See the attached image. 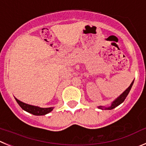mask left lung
Here are the masks:
<instances>
[{
	"instance_id": "obj_1",
	"label": "left lung",
	"mask_w": 146,
	"mask_h": 146,
	"mask_svg": "<svg viewBox=\"0 0 146 146\" xmlns=\"http://www.w3.org/2000/svg\"><path fill=\"white\" fill-rule=\"evenodd\" d=\"M133 83H134V80H133V82L131 83V84L130 85V86L127 88V89L125 90L123 93H122V94L119 95V96H118V97L116 99H114V100L112 102H111V105L109 106V107H104V106H99V107H98V108L100 109V110H112V109L117 107V106H119L120 104H122V102L125 101V99H126L127 96L128 95L129 92H130V89H131L132 86H133Z\"/></svg>"
}]
</instances>
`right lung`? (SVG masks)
Wrapping results in <instances>:
<instances>
[{"label": "right lung", "mask_w": 146, "mask_h": 146, "mask_svg": "<svg viewBox=\"0 0 146 146\" xmlns=\"http://www.w3.org/2000/svg\"><path fill=\"white\" fill-rule=\"evenodd\" d=\"M16 102H17L19 105L21 107L22 110L24 111H27V112L32 114L34 115H36V116H40V115H45V114H48L50 111H52L54 109V107H47V108H42V107H37V106H33L30 105V104H26L24 102H21L16 98H15Z\"/></svg>", "instance_id": "1"}]
</instances>
